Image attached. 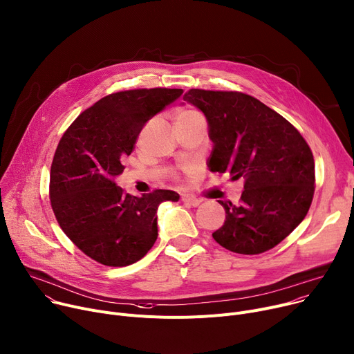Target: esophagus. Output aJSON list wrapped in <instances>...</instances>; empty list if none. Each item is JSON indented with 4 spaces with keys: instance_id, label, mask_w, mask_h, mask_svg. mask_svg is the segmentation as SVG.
Wrapping results in <instances>:
<instances>
[{
    "instance_id": "1",
    "label": "esophagus",
    "mask_w": 354,
    "mask_h": 354,
    "mask_svg": "<svg viewBox=\"0 0 354 354\" xmlns=\"http://www.w3.org/2000/svg\"><path fill=\"white\" fill-rule=\"evenodd\" d=\"M182 201L185 202V203H187V205H191V206H194V207H196V206H199L201 205V199H198V198H195V196H187V195H185V196H182Z\"/></svg>"
}]
</instances>
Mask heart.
<instances>
[{
    "label": "heart",
    "mask_w": 354,
    "mask_h": 354,
    "mask_svg": "<svg viewBox=\"0 0 354 354\" xmlns=\"http://www.w3.org/2000/svg\"><path fill=\"white\" fill-rule=\"evenodd\" d=\"M199 113L196 111H192V109H180L176 115V121H180V120H189V118H194V116H198Z\"/></svg>",
    "instance_id": "1"
}]
</instances>
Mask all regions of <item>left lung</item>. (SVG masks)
Listing matches in <instances>:
<instances>
[{"mask_svg":"<svg viewBox=\"0 0 354 354\" xmlns=\"http://www.w3.org/2000/svg\"><path fill=\"white\" fill-rule=\"evenodd\" d=\"M183 101L203 112L210 172L245 179L241 205L218 201L226 212L212 233L225 249L263 253L283 241L308 215L315 194V159L283 116L242 92L191 89Z\"/></svg>","mask_w":354,"mask_h":354,"instance_id":"8db88e82","label":"left lung"}]
</instances>
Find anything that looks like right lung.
Here are the masks:
<instances>
[{
	"mask_svg": "<svg viewBox=\"0 0 354 354\" xmlns=\"http://www.w3.org/2000/svg\"><path fill=\"white\" fill-rule=\"evenodd\" d=\"M152 88L111 93L84 111L64 136L51 165L50 198L66 236L105 266L138 262L158 238V206L178 202L174 191L124 194L115 178L145 124L182 95Z\"/></svg>",
	"mask_w": 354,
	"mask_h": 354,
	"instance_id": "obj_1",
	"label": "right lung"
}]
</instances>
